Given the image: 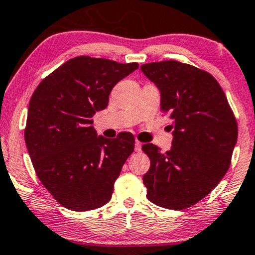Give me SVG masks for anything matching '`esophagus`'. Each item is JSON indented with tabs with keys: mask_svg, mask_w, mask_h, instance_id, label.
Instances as JSON below:
<instances>
[{
	"mask_svg": "<svg viewBox=\"0 0 255 255\" xmlns=\"http://www.w3.org/2000/svg\"><path fill=\"white\" fill-rule=\"evenodd\" d=\"M141 142H140L139 141V140H136V141H135V147H134V148H135V152H140V151H141Z\"/></svg>",
	"mask_w": 255,
	"mask_h": 255,
	"instance_id": "obj_1",
	"label": "esophagus"
}]
</instances>
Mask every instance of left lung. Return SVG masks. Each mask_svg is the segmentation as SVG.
Instances as JSON below:
<instances>
[{"instance_id":"8db88e82","label":"left lung","mask_w":255,"mask_h":255,"mask_svg":"<svg viewBox=\"0 0 255 255\" xmlns=\"http://www.w3.org/2000/svg\"><path fill=\"white\" fill-rule=\"evenodd\" d=\"M160 91V109L171 119L172 145L160 153L142 145L150 169L142 177L151 203L188 209L212 192L227 174L238 141V122L224 91L210 73L175 60L142 64Z\"/></svg>"}]
</instances>
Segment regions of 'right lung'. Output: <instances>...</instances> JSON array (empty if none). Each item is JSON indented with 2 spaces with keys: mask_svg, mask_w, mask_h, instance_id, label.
Here are the masks:
<instances>
[{
  "mask_svg": "<svg viewBox=\"0 0 255 255\" xmlns=\"http://www.w3.org/2000/svg\"><path fill=\"white\" fill-rule=\"evenodd\" d=\"M139 64L71 58L44 78L28 104L25 142L38 178L58 204L90 211L109 203L114 183L134 151L133 134L97 136L93 115L120 80Z\"/></svg>",
  "mask_w": 255,
  "mask_h": 255,
  "instance_id": "obj_1",
  "label": "right lung"
}]
</instances>
